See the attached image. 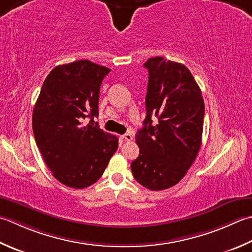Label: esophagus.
Segmentation results:
<instances>
[{
  "instance_id": "obj_1",
  "label": "esophagus",
  "mask_w": 252,
  "mask_h": 252,
  "mask_svg": "<svg viewBox=\"0 0 252 252\" xmlns=\"http://www.w3.org/2000/svg\"><path fill=\"white\" fill-rule=\"evenodd\" d=\"M121 137H122L123 140H125V141H127V142H129V141H132V139H133V136H132L131 133H126V134H123Z\"/></svg>"
}]
</instances>
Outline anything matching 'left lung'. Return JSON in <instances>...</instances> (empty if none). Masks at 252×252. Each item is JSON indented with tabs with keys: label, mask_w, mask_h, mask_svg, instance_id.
<instances>
[{
	"label": "left lung",
	"mask_w": 252,
	"mask_h": 252,
	"mask_svg": "<svg viewBox=\"0 0 252 252\" xmlns=\"http://www.w3.org/2000/svg\"><path fill=\"white\" fill-rule=\"evenodd\" d=\"M149 71L146 117L136 132L139 157L131 162L134 179L145 188H171L184 178L202 144L204 100L189 68L161 57L144 63ZM158 118L152 125L151 117Z\"/></svg>",
	"instance_id": "1"
}]
</instances>
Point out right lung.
<instances>
[{
	"instance_id": "add662e5",
	"label": "right lung",
	"mask_w": 252,
	"mask_h": 252,
	"mask_svg": "<svg viewBox=\"0 0 252 252\" xmlns=\"http://www.w3.org/2000/svg\"><path fill=\"white\" fill-rule=\"evenodd\" d=\"M109 72L88 60L58 65L33 107L32 131L42 158L54 178L70 188L95 184L118 149V137L94 125L100 85ZM86 117L91 121L84 126Z\"/></svg>"
}]
</instances>
